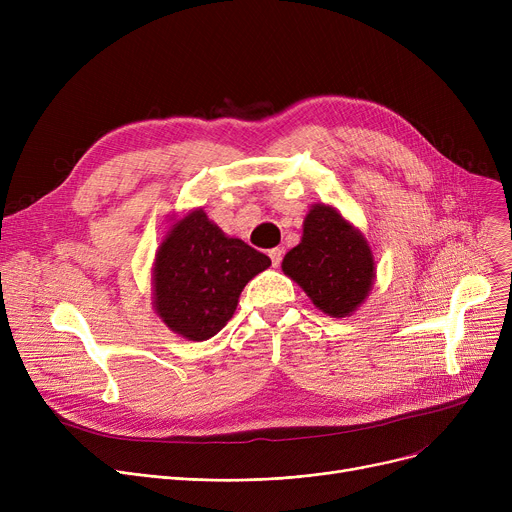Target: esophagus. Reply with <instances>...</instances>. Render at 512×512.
<instances>
[{
    "label": "esophagus",
    "instance_id": "1",
    "mask_svg": "<svg viewBox=\"0 0 512 512\" xmlns=\"http://www.w3.org/2000/svg\"><path fill=\"white\" fill-rule=\"evenodd\" d=\"M282 255H284V251H282L280 247H276V249L270 251V259H272V265H274V267H278V265L282 263Z\"/></svg>",
    "mask_w": 512,
    "mask_h": 512
}]
</instances>
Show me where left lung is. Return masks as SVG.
I'll return each instance as SVG.
<instances>
[{"label":"left lung","mask_w":512,"mask_h":512,"mask_svg":"<svg viewBox=\"0 0 512 512\" xmlns=\"http://www.w3.org/2000/svg\"><path fill=\"white\" fill-rule=\"evenodd\" d=\"M282 272L330 317H351L369 297L375 259L363 232L328 205L313 203L303 236L284 255Z\"/></svg>","instance_id":"obj_1"}]
</instances>
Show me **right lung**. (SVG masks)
I'll return each instance as SVG.
<instances>
[{
    "mask_svg": "<svg viewBox=\"0 0 512 512\" xmlns=\"http://www.w3.org/2000/svg\"><path fill=\"white\" fill-rule=\"evenodd\" d=\"M270 265V257L222 232L203 207L191 209L172 218L155 251L153 309L174 334L209 340L234 315L242 288Z\"/></svg>",
    "mask_w": 512,
    "mask_h": 512,
    "instance_id": "1",
    "label": "right lung"
}]
</instances>
